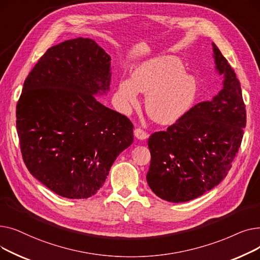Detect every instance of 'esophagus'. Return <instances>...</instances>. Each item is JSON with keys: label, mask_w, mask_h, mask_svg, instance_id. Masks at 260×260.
Masks as SVG:
<instances>
[{"label": "esophagus", "mask_w": 260, "mask_h": 260, "mask_svg": "<svg viewBox=\"0 0 260 260\" xmlns=\"http://www.w3.org/2000/svg\"><path fill=\"white\" fill-rule=\"evenodd\" d=\"M134 135H135V137L139 140H144L148 137V135L141 128H135Z\"/></svg>", "instance_id": "esophagus-1"}]
</instances>
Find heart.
Listing matches in <instances>:
<instances>
[{
  "mask_svg": "<svg viewBox=\"0 0 260 260\" xmlns=\"http://www.w3.org/2000/svg\"><path fill=\"white\" fill-rule=\"evenodd\" d=\"M138 92L146 93L148 116L159 124L170 125L192 109L198 97V83L194 76L185 74L178 58L163 56L142 63L129 81H120L117 95L123 104H137Z\"/></svg>",
  "mask_w": 260,
  "mask_h": 260,
  "instance_id": "obj_1",
  "label": "heart"
}]
</instances>
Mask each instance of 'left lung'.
<instances>
[{
	"label": "left lung",
	"instance_id": "obj_1",
	"mask_svg": "<svg viewBox=\"0 0 260 260\" xmlns=\"http://www.w3.org/2000/svg\"><path fill=\"white\" fill-rule=\"evenodd\" d=\"M222 89L196 104L167 131L148 139L151 165L146 175L163 200L185 202L209 192L228 175L243 137L247 113L234 70L212 43Z\"/></svg>",
	"mask_w": 260,
	"mask_h": 260
}]
</instances>
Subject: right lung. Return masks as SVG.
<instances>
[{
    "label": "right lung",
    "mask_w": 260,
    "mask_h": 260,
    "mask_svg": "<svg viewBox=\"0 0 260 260\" xmlns=\"http://www.w3.org/2000/svg\"><path fill=\"white\" fill-rule=\"evenodd\" d=\"M111 76L104 49L77 38L47 49L24 82L17 104L22 157L35 178L62 197L94 195L134 141L129 119L94 97L109 89Z\"/></svg>",
    "instance_id": "1"
}]
</instances>
